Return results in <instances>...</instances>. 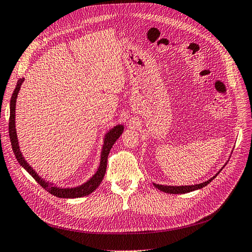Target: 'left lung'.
<instances>
[{"label": "left lung", "mask_w": 252, "mask_h": 252, "mask_svg": "<svg viewBox=\"0 0 252 252\" xmlns=\"http://www.w3.org/2000/svg\"><path fill=\"white\" fill-rule=\"evenodd\" d=\"M219 174V173H218ZM218 174L216 176H214L212 179H209L206 182H203L201 184H196V185H186V186H165V185H159V184H154L159 190H162L167 193H185V192H189L192 190H196L199 189L204 188L209 182H212L215 178L218 176Z\"/></svg>", "instance_id": "1"}]
</instances>
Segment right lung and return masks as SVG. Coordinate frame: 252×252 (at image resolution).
Masks as SVG:
<instances>
[{
    "mask_svg": "<svg viewBox=\"0 0 252 252\" xmlns=\"http://www.w3.org/2000/svg\"><path fill=\"white\" fill-rule=\"evenodd\" d=\"M23 78L20 79L17 87H15L14 91L12 93L11 99H10V115H9V138H10V142H11V147L12 151L15 155V158L19 161V163L25 168L27 172L33 177V179L44 188L47 191H49L53 196H56L59 198H80V197H85L93 192L98 185L101 183L103 176L105 174V170H107V163H108V156L109 153L111 151V148L113 147V144L116 142V140L120 137V135L123 134L124 127L123 126H117L114 128H112L111 131L107 134L104 138V143H103V148L101 152V161H100V165L98 170H97L96 174L91 178L90 181H88L82 186H78V188L75 189H58L55 186L49 185L47 182H45L43 179L37 176V174L34 172L33 169L29 166V164L24 159L22 156V154L19 149V144H18V139H17V134H15V126H14V111H15V100H17L18 93L20 91V88L23 83Z\"/></svg>",
    "mask_w": 252,
    "mask_h": 252,
    "instance_id": "1",
    "label": "right lung"
}]
</instances>
